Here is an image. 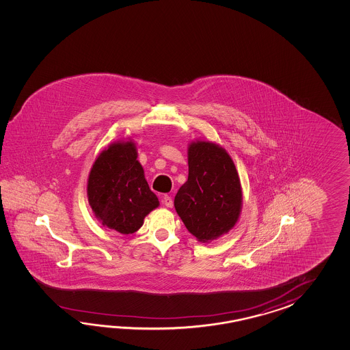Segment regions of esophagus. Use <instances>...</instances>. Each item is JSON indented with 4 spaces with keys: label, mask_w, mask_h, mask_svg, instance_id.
I'll return each instance as SVG.
<instances>
[{
    "label": "esophagus",
    "mask_w": 350,
    "mask_h": 350,
    "mask_svg": "<svg viewBox=\"0 0 350 350\" xmlns=\"http://www.w3.org/2000/svg\"><path fill=\"white\" fill-rule=\"evenodd\" d=\"M163 204H164L165 206H167V208H172L174 201H172V196H169V195H164V198H163Z\"/></svg>",
    "instance_id": "34e87169"
}]
</instances>
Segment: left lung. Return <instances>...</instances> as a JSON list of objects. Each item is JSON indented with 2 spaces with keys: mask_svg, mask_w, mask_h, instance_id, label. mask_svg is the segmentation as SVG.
I'll return each mask as SVG.
<instances>
[{
  "mask_svg": "<svg viewBox=\"0 0 350 350\" xmlns=\"http://www.w3.org/2000/svg\"><path fill=\"white\" fill-rule=\"evenodd\" d=\"M189 176L174 205L186 229L199 241L219 238L238 221L243 193L229 154L208 142L189 146Z\"/></svg>",
  "mask_w": 350,
  "mask_h": 350,
  "instance_id": "obj_1",
  "label": "left lung"
}]
</instances>
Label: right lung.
<instances>
[{"instance_id": "right-lung-1", "label": "right lung", "mask_w": 350, "mask_h": 350, "mask_svg": "<svg viewBox=\"0 0 350 350\" xmlns=\"http://www.w3.org/2000/svg\"><path fill=\"white\" fill-rule=\"evenodd\" d=\"M134 142H116L92 165L88 184L90 206L106 228L133 234L145 216L159 206L150 190Z\"/></svg>"}]
</instances>
